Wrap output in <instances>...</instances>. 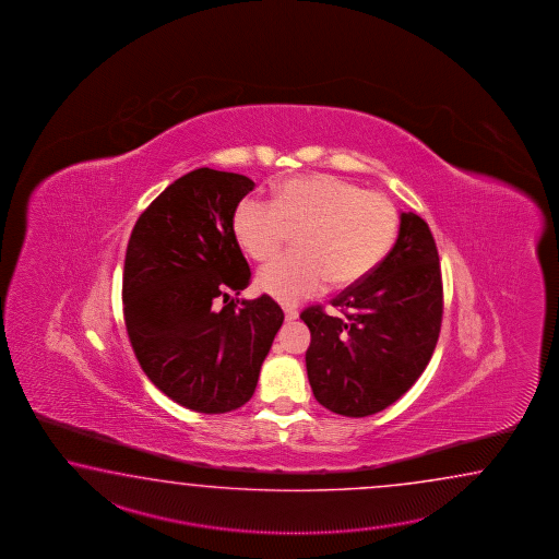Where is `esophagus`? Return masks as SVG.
<instances>
[{"mask_svg": "<svg viewBox=\"0 0 559 559\" xmlns=\"http://www.w3.org/2000/svg\"><path fill=\"white\" fill-rule=\"evenodd\" d=\"M284 313H285V320H287V321L297 320V316H299V313H297L296 309H292V308H285Z\"/></svg>", "mask_w": 559, "mask_h": 559, "instance_id": "1", "label": "esophagus"}]
</instances>
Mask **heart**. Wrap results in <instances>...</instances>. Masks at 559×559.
<instances>
[{
    "instance_id": "1",
    "label": "heart",
    "mask_w": 559,
    "mask_h": 559,
    "mask_svg": "<svg viewBox=\"0 0 559 559\" xmlns=\"http://www.w3.org/2000/svg\"><path fill=\"white\" fill-rule=\"evenodd\" d=\"M231 226L255 262L274 258L289 229H297V250L275 258L258 274L263 294L296 304L318 296L330 282L345 287L368 277L392 248L397 212L380 191L313 174L282 181L274 202L243 198Z\"/></svg>"
}]
</instances>
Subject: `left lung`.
<instances>
[{
  "mask_svg": "<svg viewBox=\"0 0 559 559\" xmlns=\"http://www.w3.org/2000/svg\"><path fill=\"white\" fill-rule=\"evenodd\" d=\"M332 306L344 318L321 306L301 311L311 332L309 385L333 414H378L416 383L440 337V255L428 224L414 212L400 215L392 251Z\"/></svg>",
  "mask_w": 559,
  "mask_h": 559,
  "instance_id": "left-lung-1",
  "label": "left lung"
}]
</instances>
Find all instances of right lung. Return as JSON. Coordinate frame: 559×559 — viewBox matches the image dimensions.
<instances>
[{
  "label": "right lung",
  "instance_id": "1",
  "mask_svg": "<svg viewBox=\"0 0 559 559\" xmlns=\"http://www.w3.org/2000/svg\"><path fill=\"white\" fill-rule=\"evenodd\" d=\"M253 181L200 167L140 215L123 263V318L145 376L200 414L250 402L284 311L270 296L229 299L250 284L234 210ZM225 308H218V299Z\"/></svg>",
  "mask_w": 559,
  "mask_h": 559
}]
</instances>
